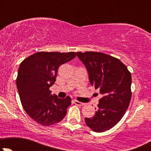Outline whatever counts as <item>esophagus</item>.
<instances>
[{
  "label": "esophagus",
  "mask_w": 151,
  "mask_h": 151,
  "mask_svg": "<svg viewBox=\"0 0 151 151\" xmlns=\"http://www.w3.org/2000/svg\"><path fill=\"white\" fill-rule=\"evenodd\" d=\"M74 104H75L76 105H78V106H83V105H84V103L80 102V101H77V100H74Z\"/></svg>",
  "instance_id": "esophagus-1"
}]
</instances>
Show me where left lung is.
Returning a JSON list of instances; mask_svg holds the SVG:
<instances>
[{
	"instance_id": "obj_1",
	"label": "left lung",
	"mask_w": 151,
	"mask_h": 151,
	"mask_svg": "<svg viewBox=\"0 0 151 151\" xmlns=\"http://www.w3.org/2000/svg\"><path fill=\"white\" fill-rule=\"evenodd\" d=\"M84 63L91 85L103 95L92 118H85L87 126L95 132H104L123 118L132 98V76L127 67L112 56L97 52H77Z\"/></svg>"
}]
</instances>
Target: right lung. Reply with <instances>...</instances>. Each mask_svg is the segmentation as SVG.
Here are the masks:
<instances>
[{"label":"right lung","mask_w":151,"mask_h":151,"mask_svg":"<svg viewBox=\"0 0 151 151\" xmlns=\"http://www.w3.org/2000/svg\"><path fill=\"white\" fill-rule=\"evenodd\" d=\"M76 55L74 52H39L19 65L16 83L21 103L29 117L39 124L51 126L66 116L71 98H58L50 88L56 81L58 67Z\"/></svg>","instance_id":"obj_1"}]
</instances>
